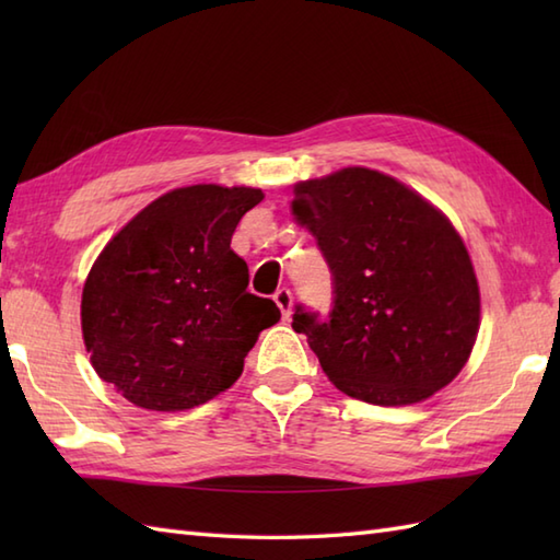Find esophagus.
I'll list each match as a JSON object with an SVG mask.
<instances>
[{
    "label": "esophagus",
    "instance_id": "1",
    "mask_svg": "<svg viewBox=\"0 0 560 560\" xmlns=\"http://www.w3.org/2000/svg\"><path fill=\"white\" fill-rule=\"evenodd\" d=\"M273 303L279 305V311L283 315V319L291 317V305H293V295L289 289H279L277 293H273Z\"/></svg>",
    "mask_w": 560,
    "mask_h": 560
}]
</instances>
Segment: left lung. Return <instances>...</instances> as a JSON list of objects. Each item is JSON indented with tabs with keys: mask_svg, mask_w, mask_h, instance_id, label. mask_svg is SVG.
I'll list each match as a JSON object with an SVG mask.
<instances>
[{
	"mask_svg": "<svg viewBox=\"0 0 560 560\" xmlns=\"http://www.w3.org/2000/svg\"><path fill=\"white\" fill-rule=\"evenodd\" d=\"M293 195V217L315 235L335 283L329 317L303 305L293 313L325 375L380 407L450 385L477 341L481 299L445 213L371 168L299 183Z\"/></svg>",
	"mask_w": 560,
	"mask_h": 560,
	"instance_id": "left-lung-1",
	"label": "left lung"
}]
</instances>
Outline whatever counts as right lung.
Here are the masks:
<instances>
[{
    "label": "right lung",
    "mask_w": 560,
    "mask_h": 560,
    "mask_svg": "<svg viewBox=\"0 0 560 560\" xmlns=\"http://www.w3.org/2000/svg\"><path fill=\"white\" fill-rule=\"evenodd\" d=\"M255 187L192 185L151 201L93 261L81 295V331L101 380L151 411L213 399L243 373L279 307L247 291L231 249Z\"/></svg>",
    "instance_id": "add662e5"
}]
</instances>
